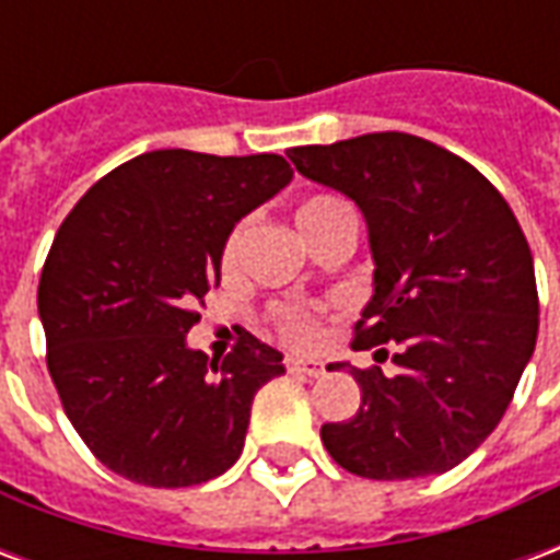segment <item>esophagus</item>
Returning a JSON list of instances; mask_svg holds the SVG:
<instances>
[{"instance_id": "esophagus-1", "label": "esophagus", "mask_w": 560, "mask_h": 560, "mask_svg": "<svg viewBox=\"0 0 560 560\" xmlns=\"http://www.w3.org/2000/svg\"><path fill=\"white\" fill-rule=\"evenodd\" d=\"M288 372L305 377H320L324 375V363H317V360H303V357H291V360H288Z\"/></svg>"}]
</instances>
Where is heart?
Returning a JSON list of instances; mask_svg holds the SVG:
<instances>
[{
    "instance_id": "heart-1",
    "label": "heart",
    "mask_w": 560,
    "mask_h": 560,
    "mask_svg": "<svg viewBox=\"0 0 560 560\" xmlns=\"http://www.w3.org/2000/svg\"><path fill=\"white\" fill-rule=\"evenodd\" d=\"M345 215H353L351 207L332 195H312L305 197L303 203L296 207V228L305 236V243H312L317 233H324L327 228H332L336 221L345 219ZM236 248H240V228L231 231V236L224 240V248H221V260L224 267H231L233 257H236ZM281 332L288 336L296 345H305L315 336V317L305 315V312H284L281 315Z\"/></svg>"
}]
</instances>
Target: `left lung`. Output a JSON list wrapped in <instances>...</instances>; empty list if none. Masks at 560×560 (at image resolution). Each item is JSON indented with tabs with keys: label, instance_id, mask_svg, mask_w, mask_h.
I'll list each match as a JSON object with an SVG mask.
<instances>
[{
	"label": "left lung",
	"instance_id": "left-lung-1",
	"mask_svg": "<svg viewBox=\"0 0 560 560\" xmlns=\"http://www.w3.org/2000/svg\"><path fill=\"white\" fill-rule=\"evenodd\" d=\"M288 155L363 212L375 293L353 348L396 363L393 375L351 365L360 411L320 441L369 480L456 468L501 422L537 345L534 257L513 209L468 161L401 131Z\"/></svg>",
	"mask_w": 560,
	"mask_h": 560
}]
</instances>
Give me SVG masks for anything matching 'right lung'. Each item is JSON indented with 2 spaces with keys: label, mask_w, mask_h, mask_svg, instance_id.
<instances>
[{
  "label": "right lung",
  "mask_w": 560,
  "mask_h": 560,
  "mask_svg": "<svg viewBox=\"0 0 560 560\" xmlns=\"http://www.w3.org/2000/svg\"><path fill=\"white\" fill-rule=\"evenodd\" d=\"M291 179L269 152L155 149L102 176L62 221L38 284L47 369L83 444L119 477L183 489L243 453L281 353L245 332L219 363L185 336L219 288L236 221Z\"/></svg>",
  "instance_id": "1"
}]
</instances>
